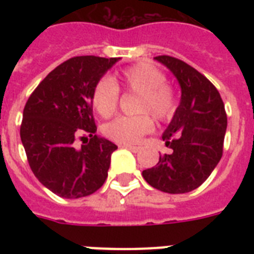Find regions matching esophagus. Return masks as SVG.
Listing matches in <instances>:
<instances>
[{
  "instance_id": "1",
  "label": "esophagus",
  "mask_w": 254,
  "mask_h": 254,
  "mask_svg": "<svg viewBox=\"0 0 254 254\" xmlns=\"http://www.w3.org/2000/svg\"><path fill=\"white\" fill-rule=\"evenodd\" d=\"M119 146L125 147V149H129V150L134 151V153H137V151L139 150V146H133V145H127V143H120Z\"/></svg>"
}]
</instances>
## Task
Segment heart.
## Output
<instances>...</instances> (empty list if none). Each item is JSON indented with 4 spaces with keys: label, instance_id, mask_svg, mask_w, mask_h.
I'll list each match as a JSON object with an SVG mask.
<instances>
[{
    "label": "heart",
    "instance_id": "1",
    "mask_svg": "<svg viewBox=\"0 0 254 254\" xmlns=\"http://www.w3.org/2000/svg\"><path fill=\"white\" fill-rule=\"evenodd\" d=\"M163 71L149 63H138L123 69L113 79L99 81L92 93V105L101 117H111L119 107L120 92L137 95L133 111L141 115L119 117L105 127V134L119 143H135L150 133L153 121L165 123L173 119L178 108V96L173 87L166 83Z\"/></svg>",
    "mask_w": 254,
    "mask_h": 254
}]
</instances>
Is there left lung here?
<instances>
[{"mask_svg": "<svg viewBox=\"0 0 254 254\" xmlns=\"http://www.w3.org/2000/svg\"><path fill=\"white\" fill-rule=\"evenodd\" d=\"M181 85V103L162 134L171 154L159 155L158 163L143 170V179L167 193L197 189L223 155L227 113L220 93L199 71L169 55L155 57Z\"/></svg>", "mask_w": 254, "mask_h": 254, "instance_id": "8db88e82", "label": "left lung"}]
</instances>
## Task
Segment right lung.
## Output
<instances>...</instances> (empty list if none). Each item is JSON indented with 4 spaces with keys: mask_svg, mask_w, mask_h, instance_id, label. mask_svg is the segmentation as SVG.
Listing matches in <instances>:
<instances>
[{
    "mask_svg": "<svg viewBox=\"0 0 254 254\" xmlns=\"http://www.w3.org/2000/svg\"><path fill=\"white\" fill-rule=\"evenodd\" d=\"M119 59L71 58L53 69L26 103L21 141L30 169L58 196H88L107 179L117 146L96 134L92 93Z\"/></svg>",
    "mask_w": 254,
    "mask_h": 254,
    "instance_id": "obj_1",
    "label": "right lung"
}]
</instances>
